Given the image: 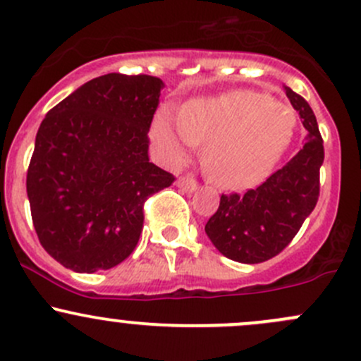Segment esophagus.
I'll return each mask as SVG.
<instances>
[{"mask_svg": "<svg viewBox=\"0 0 361 361\" xmlns=\"http://www.w3.org/2000/svg\"><path fill=\"white\" fill-rule=\"evenodd\" d=\"M177 185H179L180 189H184V191L188 192H195L197 189V182L192 179V177H180L179 180H177Z\"/></svg>", "mask_w": 361, "mask_h": 361, "instance_id": "1", "label": "esophagus"}]
</instances>
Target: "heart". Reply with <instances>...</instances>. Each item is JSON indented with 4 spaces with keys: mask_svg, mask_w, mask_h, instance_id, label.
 <instances>
[{
    "mask_svg": "<svg viewBox=\"0 0 361 361\" xmlns=\"http://www.w3.org/2000/svg\"><path fill=\"white\" fill-rule=\"evenodd\" d=\"M294 115L286 104L251 91L185 103L179 126L160 115L153 141L172 161H184L195 145H204V173L216 185L243 189L257 184L288 149Z\"/></svg>",
    "mask_w": 361,
    "mask_h": 361,
    "instance_id": "heart-1",
    "label": "heart"
}]
</instances>
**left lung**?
Here are the masks:
<instances>
[{"instance_id": "left-lung-1", "label": "left lung", "mask_w": 361, "mask_h": 361, "mask_svg": "<svg viewBox=\"0 0 361 361\" xmlns=\"http://www.w3.org/2000/svg\"><path fill=\"white\" fill-rule=\"evenodd\" d=\"M284 89L308 130L303 148L258 188L244 195H222L219 210L204 226L213 246L239 263H262L277 257L319 201L324 164L319 123L303 96Z\"/></svg>"}]
</instances>
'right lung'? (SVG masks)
Here are the masks:
<instances>
[{
  "mask_svg": "<svg viewBox=\"0 0 361 361\" xmlns=\"http://www.w3.org/2000/svg\"><path fill=\"white\" fill-rule=\"evenodd\" d=\"M164 80L106 73L46 114L27 170L41 246L73 272L117 267L134 251L145 203L176 177L148 158Z\"/></svg>",
  "mask_w": 361,
  "mask_h": 361,
  "instance_id": "add662e5",
  "label": "right lung"
}]
</instances>
